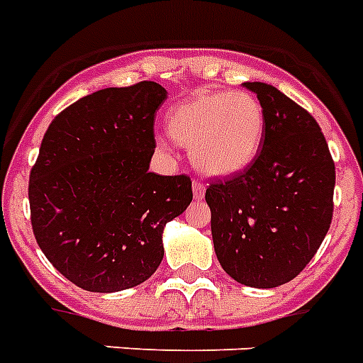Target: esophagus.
<instances>
[{
    "label": "esophagus",
    "instance_id": "obj_1",
    "mask_svg": "<svg viewBox=\"0 0 363 363\" xmlns=\"http://www.w3.org/2000/svg\"><path fill=\"white\" fill-rule=\"evenodd\" d=\"M205 191L206 188L203 182L194 181V197H196V199H203V197H205Z\"/></svg>",
    "mask_w": 363,
    "mask_h": 363
}]
</instances>
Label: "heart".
Returning a JSON list of instances; mask_svg holds the SVG:
<instances>
[{"label": "heart", "instance_id": "obj_1", "mask_svg": "<svg viewBox=\"0 0 363 363\" xmlns=\"http://www.w3.org/2000/svg\"><path fill=\"white\" fill-rule=\"evenodd\" d=\"M264 127V108L247 92L197 94L167 118L172 138L190 145L194 164L214 177L243 172L260 151Z\"/></svg>", "mask_w": 363, "mask_h": 363}]
</instances>
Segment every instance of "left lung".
<instances>
[{
    "label": "left lung",
    "mask_w": 363,
    "mask_h": 363,
    "mask_svg": "<svg viewBox=\"0 0 363 363\" xmlns=\"http://www.w3.org/2000/svg\"><path fill=\"white\" fill-rule=\"evenodd\" d=\"M264 108V138L242 173L206 188L219 264L236 282L277 288L299 275L325 240L336 169L318 121L266 83H243Z\"/></svg>",
    "instance_id": "1"
}]
</instances>
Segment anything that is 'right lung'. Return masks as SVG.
I'll use <instances>...</instances> for the list:
<instances>
[{"mask_svg":"<svg viewBox=\"0 0 363 363\" xmlns=\"http://www.w3.org/2000/svg\"><path fill=\"white\" fill-rule=\"evenodd\" d=\"M166 88L142 81L81 97L45 130L29 177L36 243L86 291L135 288L164 258L167 221L191 203L186 175L149 172Z\"/></svg>","mask_w":363,"mask_h":363,"instance_id":"right-lung-1","label":"right lung"}]
</instances>
